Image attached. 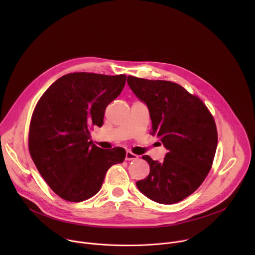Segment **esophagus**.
<instances>
[{
	"mask_svg": "<svg viewBox=\"0 0 255 255\" xmlns=\"http://www.w3.org/2000/svg\"><path fill=\"white\" fill-rule=\"evenodd\" d=\"M136 159H138V155L134 154L131 151L126 152V160H136Z\"/></svg>",
	"mask_w": 255,
	"mask_h": 255,
	"instance_id": "esophagus-1",
	"label": "esophagus"
}]
</instances>
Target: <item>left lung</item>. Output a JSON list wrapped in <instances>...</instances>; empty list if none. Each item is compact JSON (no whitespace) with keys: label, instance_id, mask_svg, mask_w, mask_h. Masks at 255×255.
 Segmentation results:
<instances>
[{"label":"left lung","instance_id":"left-lung-1","mask_svg":"<svg viewBox=\"0 0 255 255\" xmlns=\"http://www.w3.org/2000/svg\"><path fill=\"white\" fill-rule=\"evenodd\" d=\"M127 83L148 107L150 134L168 150L162 162L142 156L150 172L136 186L154 202L177 203L198 190L212 167L218 143L214 117L199 97L175 83L132 76Z\"/></svg>","mask_w":255,"mask_h":255}]
</instances>
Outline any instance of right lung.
<instances>
[{"instance_id": "right-lung-1", "label": "right lung", "mask_w": 255, "mask_h": 255, "mask_svg": "<svg viewBox=\"0 0 255 255\" xmlns=\"http://www.w3.org/2000/svg\"><path fill=\"white\" fill-rule=\"evenodd\" d=\"M125 83V75L67 74L36 104L29 152L46 184L61 199L79 203L92 198L107 170L124 161L125 149H101L90 140V131L103 125L107 106L121 94Z\"/></svg>"}]
</instances>
